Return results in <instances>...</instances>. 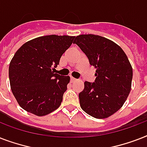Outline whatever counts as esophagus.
Listing matches in <instances>:
<instances>
[{
    "label": "esophagus",
    "mask_w": 147,
    "mask_h": 147,
    "mask_svg": "<svg viewBox=\"0 0 147 147\" xmlns=\"http://www.w3.org/2000/svg\"><path fill=\"white\" fill-rule=\"evenodd\" d=\"M70 80H71V82H75L76 81H77V79L75 78H73V77H71V79H70Z\"/></svg>",
    "instance_id": "obj_1"
}]
</instances>
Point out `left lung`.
I'll list each match as a JSON object with an SVG mask.
<instances>
[{"instance_id":"obj_1","label":"left lung","mask_w":147,"mask_h":147,"mask_svg":"<svg viewBox=\"0 0 147 147\" xmlns=\"http://www.w3.org/2000/svg\"><path fill=\"white\" fill-rule=\"evenodd\" d=\"M78 45L96 69L94 82H85L78 94L82 109L93 117H108L121 108L131 89L133 69L123 50L100 36H77Z\"/></svg>"}]
</instances>
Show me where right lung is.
Here are the masks:
<instances>
[{
  "label": "right lung",
  "instance_id": "obj_1",
  "mask_svg": "<svg viewBox=\"0 0 147 147\" xmlns=\"http://www.w3.org/2000/svg\"><path fill=\"white\" fill-rule=\"evenodd\" d=\"M75 36L49 35L24 43L9 65L10 88L20 106L26 111L44 116L59 107L69 76L53 70Z\"/></svg>",
  "mask_w": 147,
  "mask_h": 147
}]
</instances>
